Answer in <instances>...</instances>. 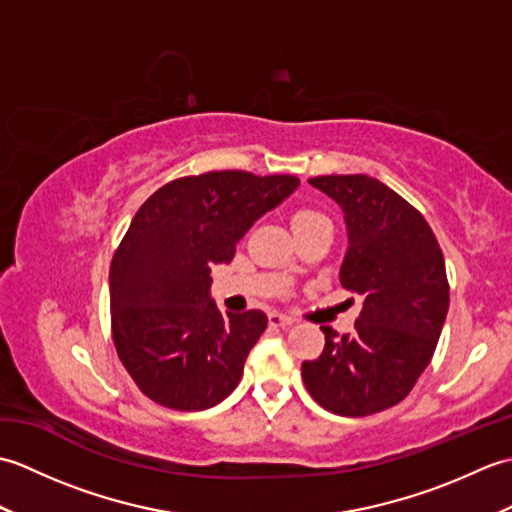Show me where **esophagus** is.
<instances>
[{
	"mask_svg": "<svg viewBox=\"0 0 512 512\" xmlns=\"http://www.w3.org/2000/svg\"><path fill=\"white\" fill-rule=\"evenodd\" d=\"M268 323L270 325H277V328H286V325L295 323V317H290V314H284V312H270L268 314Z\"/></svg>",
	"mask_w": 512,
	"mask_h": 512,
	"instance_id": "obj_1",
	"label": "esophagus"
}]
</instances>
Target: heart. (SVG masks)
Masks as SVG:
<instances>
[{"mask_svg": "<svg viewBox=\"0 0 512 512\" xmlns=\"http://www.w3.org/2000/svg\"><path fill=\"white\" fill-rule=\"evenodd\" d=\"M317 220H325V215L312 211V209H299L295 215H292V228H299L303 224H310Z\"/></svg>", "mask_w": 512, "mask_h": 512, "instance_id": "1", "label": "heart"}]
</instances>
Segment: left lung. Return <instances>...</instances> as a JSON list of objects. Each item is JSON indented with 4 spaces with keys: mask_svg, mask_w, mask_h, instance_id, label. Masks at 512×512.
<instances>
[{
    "mask_svg": "<svg viewBox=\"0 0 512 512\" xmlns=\"http://www.w3.org/2000/svg\"><path fill=\"white\" fill-rule=\"evenodd\" d=\"M308 182L345 213L339 277L363 308L352 334L323 325V352L301 376L323 409L361 418L407 398L429 365L449 310L447 268L427 220L387 184L363 173Z\"/></svg>",
    "mask_w": 512,
    "mask_h": 512,
    "instance_id": "1",
    "label": "left lung"
}]
</instances>
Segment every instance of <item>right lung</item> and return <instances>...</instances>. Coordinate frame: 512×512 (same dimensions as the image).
Segmentation results:
<instances>
[{"label":"right lung","mask_w":512,"mask_h":512,"mask_svg":"<svg viewBox=\"0 0 512 512\" xmlns=\"http://www.w3.org/2000/svg\"><path fill=\"white\" fill-rule=\"evenodd\" d=\"M297 187L295 176L209 171L140 206L112 259L110 308L118 358L147 398L202 411L237 387L268 317L217 310L211 266L231 262L248 228Z\"/></svg>","instance_id":"right-lung-1"}]
</instances>
